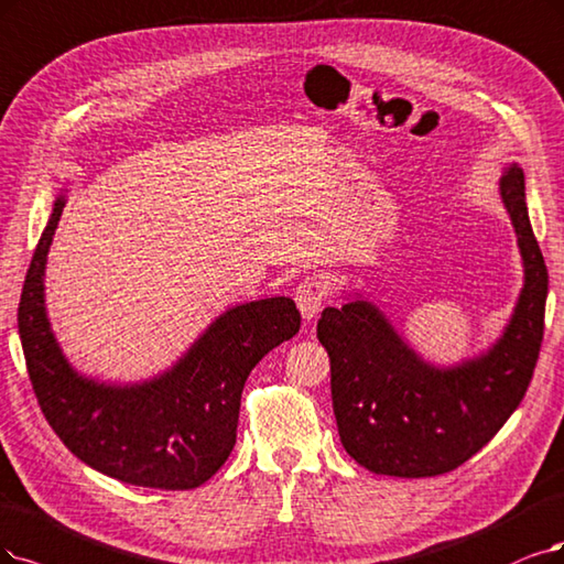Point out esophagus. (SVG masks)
<instances>
[{"label":"esophagus","instance_id":"34e87169","mask_svg":"<svg viewBox=\"0 0 564 564\" xmlns=\"http://www.w3.org/2000/svg\"><path fill=\"white\" fill-rule=\"evenodd\" d=\"M325 300H327V281L321 276L304 279L295 293V302H297V308L302 314V321L304 323L314 321L318 316V311L323 308Z\"/></svg>","mask_w":564,"mask_h":564}]
</instances>
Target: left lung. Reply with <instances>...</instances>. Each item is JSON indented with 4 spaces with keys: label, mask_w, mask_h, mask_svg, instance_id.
<instances>
[{
    "label": "left lung",
    "mask_w": 564,
    "mask_h": 564,
    "mask_svg": "<svg viewBox=\"0 0 564 564\" xmlns=\"http://www.w3.org/2000/svg\"><path fill=\"white\" fill-rule=\"evenodd\" d=\"M499 197L523 260V288L488 348L453 365L425 360L369 293L341 290L318 341L329 356L332 409L346 453L381 476H440L467 463L525 398L544 337L549 271L534 239L525 174L509 162Z\"/></svg>",
    "instance_id": "obj_1"
}]
</instances>
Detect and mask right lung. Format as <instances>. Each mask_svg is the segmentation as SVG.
I'll return each mask as SVG.
<instances>
[{
  "label": "right lung",
  "instance_id": "obj_1",
  "mask_svg": "<svg viewBox=\"0 0 564 564\" xmlns=\"http://www.w3.org/2000/svg\"><path fill=\"white\" fill-rule=\"evenodd\" d=\"M67 193L62 185L53 199L18 306L39 406L80 463L116 481L160 490L199 488L235 448L250 369L297 335L300 311L290 297L235 304L151 379L118 383L88 377L65 356L46 308V262Z\"/></svg>",
  "mask_w": 564,
  "mask_h": 564
}]
</instances>
